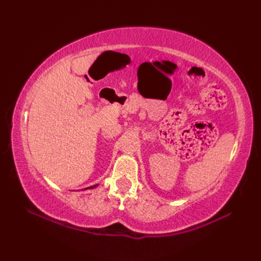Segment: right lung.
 Wrapping results in <instances>:
<instances>
[{
    "label": "right lung",
    "instance_id": "obj_1",
    "mask_svg": "<svg viewBox=\"0 0 261 261\" xmlns=\"http://www.w3.org/2000/svg\"><path fill=\"white\" fill-rule=\"evenodd\" d=\"M97 185H94V186H90V187H87V188H85V189H88V188H93V187H96Z\"/></svg>",
    "mask_w": 261,
    "mask_h": 261
}]
</instances>
